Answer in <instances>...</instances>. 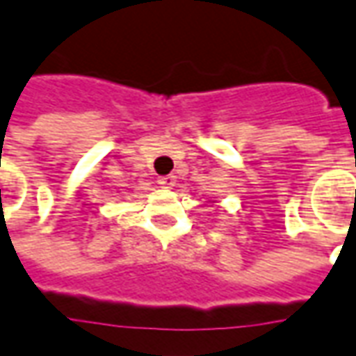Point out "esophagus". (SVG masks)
Instances as JSON below:
<instances>
[{"label":"esophagus","instance_id":"34e87169","mask_svg":"<svg viewBox=\"0 0 356 356\" xmlns=\"http://www.w3.org/2000/svg\"><path fill=\"white\" fill-rule=\"evenodd\" d=\"M159 184H161L162 188H172L174 184H176V176H172V174L161 176V178H159Z\"/></svg>","mask_w":356,"mask_h":356}]
</instances>
